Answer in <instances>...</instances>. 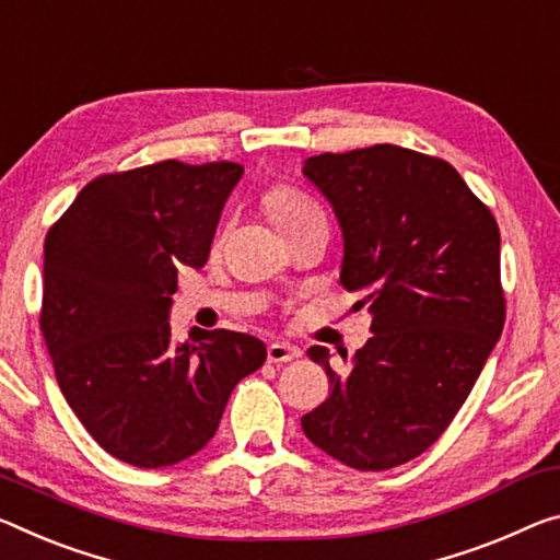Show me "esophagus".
I'll use <instances>...</instances> for the list:
<instances>
[{
	"label": "esophagus",
	"instance_id": "1",
	"mask_svg": "<svg viewBox=\"0 0 560 560\" xmlns=\"http://www.w3.org/2000/svg\"><path fill=\"white\" fill-rule=\"evenodd\" d=\"M296 357L299 351L289 343H269V349H266V359H269V363H289Z\"/></svg>",
	"mask_w": 560,
	"mask_h": 560
}]
</instances>
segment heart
Returning <instances> with one entry per match:
<instances>
[{
  "label": "heart",
  "mask_w": 560,
  "mask_h": 560,
  "mask_svg": "<svg viewBox=\"0 0 560 560\" xmlns=\"http://www.w3.org/2000/svg\"><path fill=\"white\" fill-rule=\"evenodd\" d=\"M264 207L281 232L289 226L301 224V221L324 219V211L318 209V203L314 199H308L306 194H301L299 189H291V186L281 184L271 186V189L266 191Z\"/></svg>",
  "instance_id": "obj_1"
}]
</instances>
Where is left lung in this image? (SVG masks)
<instances>
[{
  "label": "left lung",
  "mask_w": 560,
  "mask_h": 560,
  "mask_svg": "<svg viewBox=\"0 0 560 560\" xmlns=\"http://www.w3.org/2000/svg\"><path fill=\"white\" fill-rule=\"evenodd\" d=\"M304 176L334 207L341 287L371 339L301 419L306 439L357 471H386L436 443L503 331L501 234L454 166L394 144L318 154Z\"/></svg>",
  "instance_id": "8db88e82"
}]
</instances>
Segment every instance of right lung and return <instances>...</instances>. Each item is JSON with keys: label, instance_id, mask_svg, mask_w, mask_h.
<instances>
[{"label": "right lung", "instance_id": "obj_1", "mask_svg": "<svg viewBox=\"0 0 560 560\" xmlns=\"http://www.w3.org/2000/svg\"><path fill=\"white\" fill-rule=\"evenodd\" d=\"M242 164L159 162L104 174L77 194L44 242L39 326L61 394L100 446L162 468L201 451L229 396L266 361L256 336L191 328L168 308L182 266L209 259Z\"/></svg>", "mask_w": 560, "mask_h": 560}]
</instances>
